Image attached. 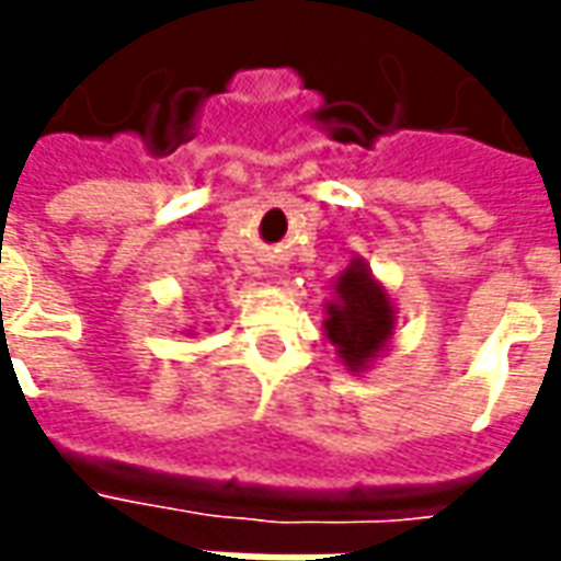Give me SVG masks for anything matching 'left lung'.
Returning a JSON list of instances; mask_svg holds the SVG:
<instances>
[{"label":"left lung","instance_id":"obj_1","mask_svg":"<svg viewBox=\"0 0 561 561\" xmlns=\"http://www.w3.org/2000/svg\"><path fill=\"white\" fill-rule=\"evenodd\" d=\"M334 299L324 302V336L334 343L346 371H368L397 334V306L365 259H353L331 280Z\"/></svg>","mask_w":561,"mask_h":561}]
</instances>
